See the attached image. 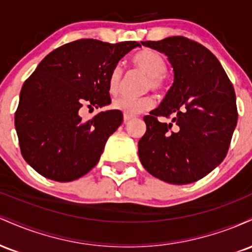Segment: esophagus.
Wrapping results in <instances>:
<instances>
[{
	"label": "esophagus",
	"instance_id": "obj_1",
	"mask_svg": "<svg viewBox=\"0 0 252 252\" xmlns=\"http://www.w3.org/2000/svg\"><path fill=\"white\" fill-rule=\"evenodd\" d=\"M131 118H134L131 116V115H128V114H124V116H123V120H124V122H128V121H130L131 120Z\"/></svg>",
	"mask_w": 252,
	"mask_h": 252
}]
</instances>
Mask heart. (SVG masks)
Instances as JSON below:
<instances>
[{
	"instance_id": "1",
	"label": "heart",
	"mask_w": 252,
	"mask_h": 252,
	"mask_svg": "<svg viewBox=\"0 0 252 252\" xmlns=\"http://www.w3.org/2000/svg\"><path fill=\"white\" fill-rule=\"evenodd\" d=\"M132 63L137 68L142 70L144 73L148 74L147 80V89L158 90L162 85L163 74L167 71V63L164 58L153 50H143L136 53L132 58ZM122 84V67L116 66L109 77V92L111 94H118ZM154 102L149 96L144 97H129L122 96L114 100L112 108L120 110L128 115H136L140 112L148 111L153 108Z\"/></svg>"
}]
</instances>
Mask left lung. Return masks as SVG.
Masks as SVG:
<instances>
[{"mask_svg": "<svg viewBox=\"0 0 252 252\" xmlns=\"http://www.w3.org/2000/svg\"><path fill=\"white\" fill-rule=\"evenodd\" d=\"M141 43L166 54L174 74L162 102L143 118L147 130L138 141L141 163L168 184L200 180L224 160L236 129L232 84L219 60L187 37ZM158 116H172V122L158 123Z\"/></svg>", "mask_w": 252, "mask_h": 252, "instance_id": "1", "label": "left lung"}]
</instances>
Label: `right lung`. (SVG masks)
Masks as SVG:
<instances>
[{
    "mask_svg": "<svg viewBox=\"0 0 252 252\" xmlns=\"http://www.w3.org/2000/svg\"><path fill=\"white\" fill-rule=\"evenodd\" d=\"M141 45L82 39L51 52L26 80L15 112L20 149L30 166L51 180L82 178L99 161L109 136L123 122L120 110L80 117L85 103H111L109 77L120 60Z\"/></svg>",
    "mask_w": 252,
    "mask_h": 252,
    "instance_id": "1",
    "label": "right lung"
}]
</instances>
